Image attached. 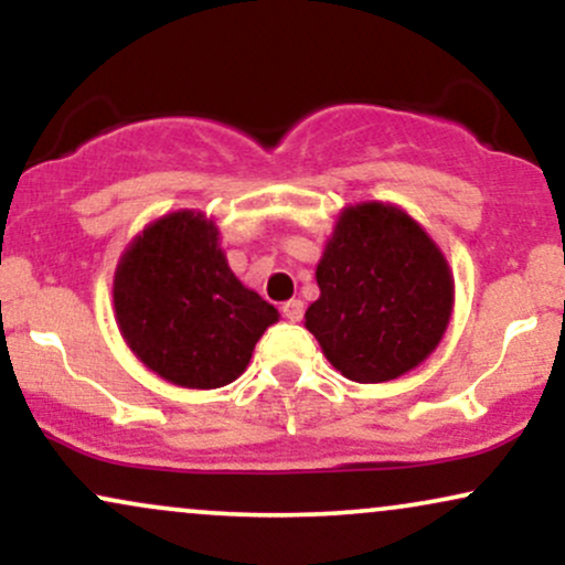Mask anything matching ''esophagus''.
<instances>
[{"label":"esophagus","mask_w":565,"mask_h":565,"mask_svg":"<svg viewBox=\"0 0 565 565\" xmlns=\"http://www.w3.org/2000/svg\"><path fill=\"white\" fill-rule=\"evenodd\" d=\"M281 313L287 316L289 321H300L302 313H305V305H302V300H289V302L281 305Z\"/></svg>","instance_id":"esophagus-1"}]
</instances>
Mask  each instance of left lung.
<instances>
[{"label": "left lung", "instance_id": "8db88e82", "mask_svg": "<svg viewBox=\"0 0 565 565\" xmlns=\"http://www.w3.org/2000/svg\"><path fill=\"white\" fill-rule=\"evenodd\" d=\"M319 300L305 329L342 377L391 382L444 340L454 310L449 263L401 206H345L316 265Z\"/></svg>", "mask_w": 565, "mask_h": 565}]
</instances>
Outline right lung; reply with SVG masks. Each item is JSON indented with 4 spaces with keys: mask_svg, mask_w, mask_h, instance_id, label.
Instances as JSON below:
<instances>
[{
    "mask_svg": "<svg viewBox=\"0 0 565 565\" xmlns=\"http://www.w3.org/2000/svg\"><path fill=\"white\" fill-rule=\"evenodd\" d=\"M119 332L172 385L215 391L242 377L278 310L244 287L220 246L215 220L178 210L129 242L114 274Z\"/></svg>",
    "mask_w": 565,
    "mask_h": 565,
    "instance_id": "1",
    "label": "right lung"
}]
</instances>
